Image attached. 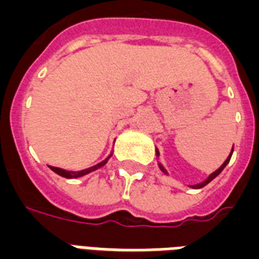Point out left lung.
<instances>
[{
  "mask_svg": "<svg viewBox=\"0 0 259 259\" xmlns=\"http://www.w3.org/2000/svg\"><path fill=\"white\" fill-rule=\"evenodd\" d=\"M232 153H233V146H232V150H231V153H229V155H228V157H227V159H225L224 162H223V165H221V166H220V168L217 169V170H214L213 174L209 175V176H207V178H206L205 180H203V182L196 183V184H191V186H188V187H190V188H194V190H198V188L205 187L206 184H209V183H210L211 180H213V179L217 178V176H219V175L221 174V172H223V169H224L225 166L228 165V162H229V159H231V155H232ZM155 155H157V159H158V157H159L158 149H155ZM158 168H159V170L162 172V174L168 175V172H166V169H165L164 166H162V164H161V162H158Z\"/></svg>",
  "mask_w": 259,
  "mask_h": 259,
  "instance_id": "obj_1",
  "label": "left lung"
}]
</instances>
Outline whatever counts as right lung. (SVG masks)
I'll return each mask as SVG.
<instances>
[{"label":"right lung","mask_w":259,"mask_h":259,"mask_svg":"<svg viewBox=\"0 0 259 259\" xmlns=\"http://www.w3.org/2000/svg\"><path fill=\"white\" fill-rule=\"evenodd\" d=\"M112 154H113V153H110V154H109L108 157L104 159V161H101V162H98V164L94 165V166L85 168V169H83V170H77V172H75V170H65V169L57 168V166H49V168L52 169L54 174L60 175V176H63V178H65V179H77V178H81V176H85V175L91 174V172H94V170H97V169L102 168V166H104V165L108 162L109 158L112 157Z\"/></svg>","instance_id":"obj_1"}]
</instances>
